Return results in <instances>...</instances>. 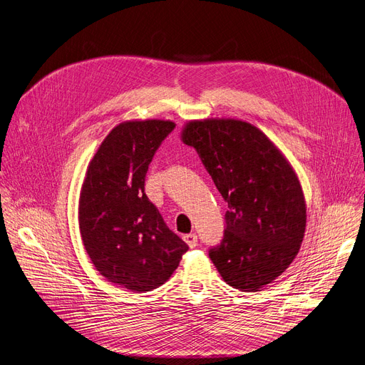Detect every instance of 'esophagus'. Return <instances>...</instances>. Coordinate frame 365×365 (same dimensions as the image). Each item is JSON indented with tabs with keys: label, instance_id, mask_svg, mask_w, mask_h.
Here are the masks:
<instances>
[{
	"label": "esophagus",
	"instance_id": "obj_1",
	"mask_svg": "<svg viewBox=\"0 0 365 365\" xmlns=\"http://www.w3.org/2000/svg\"><path fill=\"white\" fill-rule=\"evenodd\" d=\"M183 240L185 243L189 246V247H195L197 245V236L195 233H190V235H186L183 236Z\"/></svg>",
	"mask_w": 365,
	"mask_h": 365
}]
</instances>
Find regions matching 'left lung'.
<instances>
[{
  "label": "left lung",
  "instance_id": "8db88e82",
  "mask_svg": "<svg viewBox=\"0 0 365 365\" xmlns=\"http://www.w3.org/2000/svg\"><path fill=\"white\" fill-rule=\"evenodd\" d=\"M180 140L196 150L228 204L224 239L210 249L211 260L228 285L259 291L289 267L304 239L307 210L295 170L245 120H189Z\"/></svg>",
  "mask_w": 365,
  "mask_h": 365
}]
</instances>
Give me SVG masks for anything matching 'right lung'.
<instances>
[{
    "instance_id": "add662e5",
    "label": "right lung",
    "mask_w": 365,
    "mask_h": 365,
    "mask_svg": "<svg viewBox=\"0 0 365 365\" xmlns=\"http://www.w3.org/2000/svg\"><path fill=\"white\" fill-rule=\"evenodd\" d=\"M175 126L161 119L116 125L88 163L80 192L87 255L109 282L135 292L168 281L189 249L144 192L148 164Z\"/></svg>"
}]
</instances>
